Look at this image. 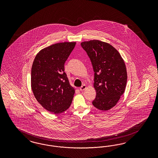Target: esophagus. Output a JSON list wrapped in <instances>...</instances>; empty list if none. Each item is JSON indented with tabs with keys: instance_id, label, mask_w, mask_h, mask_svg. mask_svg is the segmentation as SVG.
Returning a JSON list of instances; mask_svg holds the SVG:
<instances>
[{
	"instance_id": "obj_1",
	"label": "esophagus",
	"mask_w": 158,
	"mask_h": 158,
	"mask_svg": "<svg viewBox=\"0 0 158 158\" xmlns=\"http://www.w3.org/2000/svg\"><path fill=\"white\" fill-rule=\"evenodd\" d=\"M86 88V85H83V86H81L80 88H79V89H80V90L81 91H83L84 90H85Z\"/></svg>"
}]
</instances>
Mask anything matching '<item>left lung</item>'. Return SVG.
Here are the masks:
<instances>
[{
  "mask_svg": "<svg viewBox=\"0 0 158 158\" xmlns=\"http://www.w3.org/2000/svg\"><path fill=\"white\" fill-rule=\"evenodd\" d=\"M81 44L90 58L94 72L96 97L92 104L100 110H109L124 93L127 78L124 61L109 43L93 40Z\"/></svg>",
  "mask_w": 158,
  "mask_h": 158,
  "instance_id": "1",
  "label": "left lung"
}]
</instances>
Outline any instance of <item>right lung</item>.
Returning a JSON list of instances; mask_svg holds the SVG:
<instances>
[{
  "label": "right lung",
  "instance_id": "add662e5",
  "mask_svg": "<svg viewBox=\"0 0 158 158\" xmlns=\"http://www.w3.org/2000/svg\"><path fill=\"white\" fill-rule=\"evenodd\" d=\"M75 42L56 43L44 48L35 58L31 87L39 103L49 112L60 114L72 103L75 90L64 72V64Z\"/></svg>",
  "mask_w": 158,
  "mask_h": 158
}]
</instances>
